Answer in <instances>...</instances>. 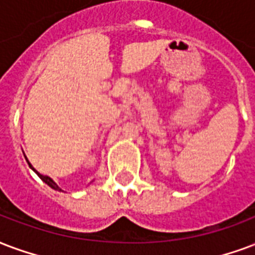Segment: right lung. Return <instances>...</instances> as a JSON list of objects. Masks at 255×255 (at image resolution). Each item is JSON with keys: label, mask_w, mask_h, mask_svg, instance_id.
<instances>
[{"label": "right lung", "mask_w": 255, "mask_h": 255, "mask_svg": "<svg viewBox=\"0 0 255 255\" xmlns=\"http://www.w3.org/2000/svg\"><path fill=\"white\" fill-rule=\"evenodd\" d=\"M24 156H25V155H24ZM25 159H27V156H25ZM27 162H28V165H29V167H31L32 170L35 171V173H36V174L39 175V177H40L41 181H43V182H46L47 185L50 186V188H52V189L59 190V192H62V189H60L59 186H58V184H56L55 181L52 180V178H51V177H48V175H43V174H40V173H39V171L35 170V169H33V166H32L31 163H29V161H28V159H27Z\"/></svg>", "instance_id": "add662e5"}]
</instances>
